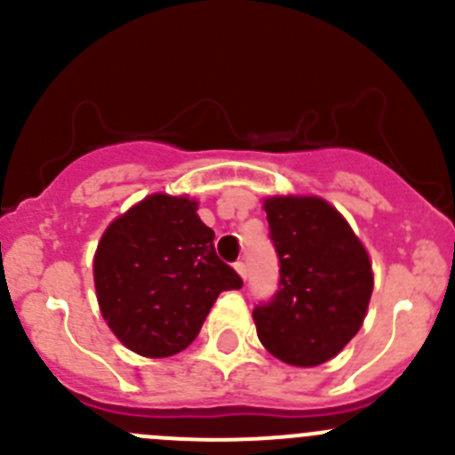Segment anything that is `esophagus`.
Returning a JSON list of instances; mask_svg holds the SVG:
<instances>
[{
	"label": "esophagus",
	"instance_id": "34e87169",
	"mask_svg": "<svg viewBox=\"0 0 455 455\" xmlns=\"http://www.w3.org/2000/svg\"><path fill=\"white\" fill-rule=\"evenodd\" d=\"M235 270H237V275H240L242 279H246V264H244V261H237Z\"/></svg>",
	"mask_w": 455,
	"mask_h": 455
}]
</instances>
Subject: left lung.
<instances>
[{
    "mask_svg": "<svg viewBox=\"0 0 455 455\" xmlns=\"http://www.w3.org/2000/svg\"><path fill=\"white\" fill-rule=\"evenodd\" d=\"M279 255V291L257 306L261 346L295 368L334 359L363 325L374 273L363 242L319 196L264 198Z\"/></svg>",
    "mask_w": 455,
    "mask_h": 455,
    "instance_id": "8db88e82",
    "label": "left lung"
}]
</instances>
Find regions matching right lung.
Here are the masks:
<instances>
[{
	"instance_id": "right-lung-1",
	"label": "right lung",
	"mask_w": 455,
	"mask_h": 455,
	"mask_svg": "<svg viewBox=\"0 0 455 455\" xmlns=\"http://www.w3.org/2000/svg\"><path fill=\"white\" fill-rule=\"evenodd\" d=\"M189 196L151 194L109 222L94 253L100 315L114 337L147 359L191 346L222 291L242 279L213 249Z\"/></svg>"
}]
</instances>
